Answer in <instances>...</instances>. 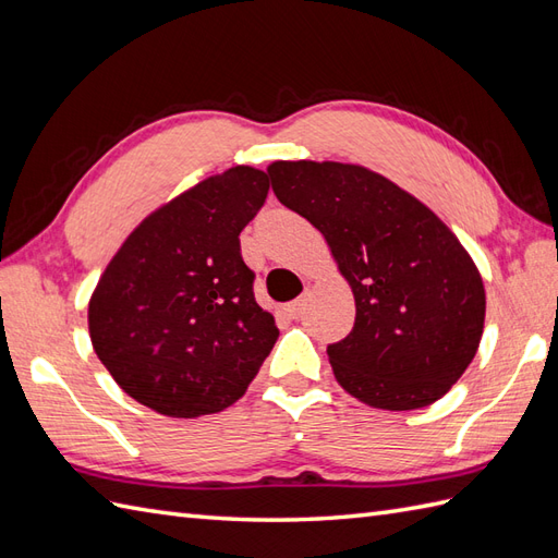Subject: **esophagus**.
Returning a JSON list of instances; mask_svg holds the SVG:
<instances>
[{
  "label": "esophagus",
  "instance_id": "34e87169",
  "mask_svg": "<svg viewBox=\"0 0 558 558\" xmlns=\"http://www.w3.org/2000/svg\"><path fill=\"white\" fill-rule=\"evenodd\" d=\"M304 306H306V299H304V296H299V299H294V302L284 304V306H282V313H284V316H288L290 320H294V318L302 316V313H304Z\"/></svg>",
  "mask_w": 558,
  "mask_h": 558
}]
</instances>
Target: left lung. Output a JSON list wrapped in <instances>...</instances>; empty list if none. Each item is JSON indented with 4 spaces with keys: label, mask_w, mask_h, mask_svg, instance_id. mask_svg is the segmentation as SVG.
I'll list each match as a JSON object with an SVG mask.
<instances>
[{
    "label": "left lung",
    "mask_w": 558,
    "mask_h": 558,
    "mask_svg": "<svg viewBox=\"0 0 558 558\" xmlns=\"http://www.w3.org/2000/svg\"><path fill=\"white\" fill-rule=\"evenodd\" d=\"M274 193L318 228L351 284L355 323L327 347L341 389L381 410L436 403L481 344L476 264L436 214L361 165L274 162Z\"/></svg>",
    "instance_id": "obj_1"
}]
</instances>
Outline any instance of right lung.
Here are the masks:
<instances>
[{
  "mask_svg": "<svg viewBox=\"0 0 558 558\" xmlns=\"http://www.w3.org/2000/svg\"><path fill=\"white\" fill-rule=\"evenodd\" d=\"M268 177L231 167L143 219L89 302L98 361L124 393L167 417L233 405L278 339L254 299L240 231L266 203Z\"/></svg>",
  "mask_w": 558,
  "mask_h": 558,
  "instance_id": "1",
  "label": "right lung"
}]
</instances>
